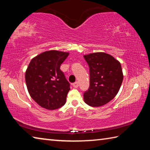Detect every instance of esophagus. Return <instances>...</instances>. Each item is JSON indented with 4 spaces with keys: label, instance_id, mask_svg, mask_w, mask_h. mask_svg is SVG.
Masks as SVG:
<instances>
[{
    "label": "esophagus",
    "instance_id": "obj_1",
    "mask_svg": "<svg viewBox=\"0 0 150 150\" xmlns=\"http://www.w3.org/2000/svg\"><path fill=\"white\" fill-rule=\"evenodd\" d=\"M73 87L74 88H77L79 87V83L78 82H75L74 83H73Z\"/></svg>",
    "mask_w": 150,
    "mask_h": 150
}]
</instances>
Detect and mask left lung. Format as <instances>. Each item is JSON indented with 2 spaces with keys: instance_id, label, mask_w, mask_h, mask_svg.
I'll list each match as a JSON object with an SVG mask.
<instances>
[{
  "instance_id": "8db88e82",
  "label": "left lung",
  "mask_w": 150,
  "mask_h": 150,
  "mask_svg": "<svg viewBox=\"0 0 150 150\" xmlns=\"http://www.w3.org/2000/svg\"><path fill=\"white\" fill-rule=\"evenodd\" d=\"M84 58L90 73L89 88L83 94L85 102L93 107L105 105L115 97L122 83L120 63L103 52L86 55Z\"/></svg>"
}]
</instances>
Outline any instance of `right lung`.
I'll use <instances>...</instances> for the list:
<instances>
[{
  "instance_id": "right-lung-1",
  "label": "right lung",
  "mask_w": 150,
  "mask_h": 150,
  "mask_svg": "<svg viewBox=\"0 0 150 150\" xmlns=\"http://www.w3.org/2000/svg\"><path fill=\"white\" fill-rule=\"evenodd\" d=\"M69 53L47 51L31 60L25 79L31 97L42 107L55 110L65 104L70 83L60 66Z\"/></svg>"
}]
</instances>
